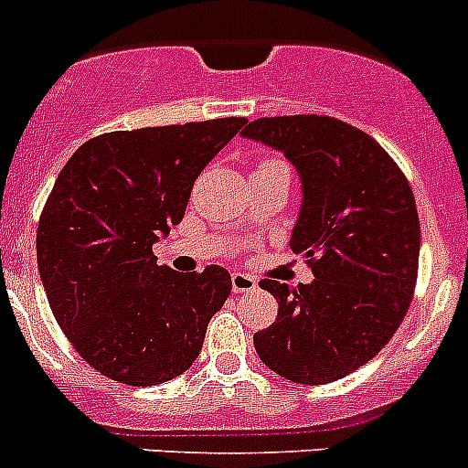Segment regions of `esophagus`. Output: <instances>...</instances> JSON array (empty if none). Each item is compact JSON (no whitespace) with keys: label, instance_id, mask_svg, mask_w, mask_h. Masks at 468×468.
Wrapping results in <instances>:
<instances>
[{"label":"esophagus","instance_id":"1","mask_svg":"<svg viewBox=\"0 0 468 468\" xmlns=\"http://www.w3.org/2000/svg\"><path fill=\"white\" fill-rule=\"evenodd\" d=\"M255 287H257V281L252 276H248V273H241V271L231 273V290H234V292H252Z\"/></svg>","mask_w":468,"mask_h":468}]
</instances>
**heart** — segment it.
<instances>
[{
	"label": "heart",
	"mask_w": 468,
	"mask_h": 468,
	"mask_svg": "<svg viewBox=\"0 0 468 468\" xmlns=\"http://www.w3.org/2000/svg\"><path fill=\"white\" fill-rule=\"evenodd\" d=\"M262 169H287V166L282 165L281 160H264L262 165L257 166V171H262Z\"/></svg>",
	"instance_id": "1"
}]
</instances>
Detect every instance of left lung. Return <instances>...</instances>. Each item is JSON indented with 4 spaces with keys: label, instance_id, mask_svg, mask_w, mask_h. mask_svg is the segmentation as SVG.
Instances as JSON below:
<instances>
[{
    "label": "left lung",
    "instance_id": "left-lung-1",
    "mask_svg": "<svg viewBox=\"0 0 468 468\" xmlns=\"http://www.w3.org/2000/svg\"><path fill=\"white\" fill-rule=\"evenodd\" d=\"M241 136L297 169L303 199L290 248L315 276L294 290L260 282L278 318L252 336L255 350L292 383H332L376 357L409 311L420 257L413 190L378 141L329 115L260 118Z\"/></svg>",
    "mask_w": 468,
    "mask_h": 468
}]
</instances>
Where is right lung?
<instances>
[{"label": "right lung", "mask_w": 468, "mask_h": 468, "mask_svg": "<svg viewBox=\"0 0 468 468\" xmlns=\"http://www.w3.org/2000/svg\"><path fill=\"white\" fill-rule=\"evenodd\" d=\"M246 118L109 132L59 171L37 229L55 320L80 357L118 383L181 376L231 292L227 269L160 267L153 243L186 216L192 186Z\"/></svg>", "instance_id": "right-lung-1"}]
</instances>
